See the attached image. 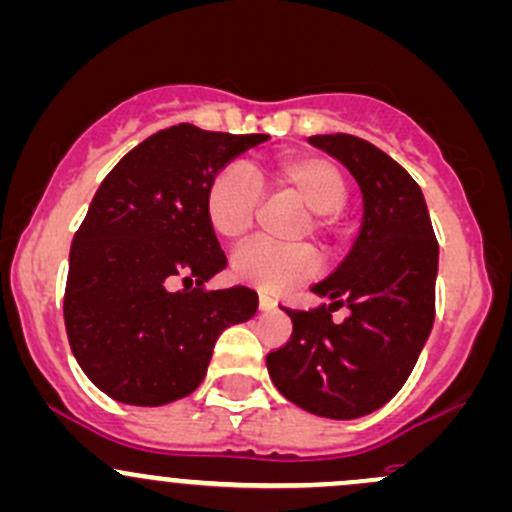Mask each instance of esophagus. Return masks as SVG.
Segmentation results:
<instances>
[{"instance_id": "1", "label": "esophagus", "mask_w": 512, "mask_h": 512, "mask_svg": "<svg viewBox=\"0 0 512 512\" xmlns=\"http://www.w3.org/2000/svg\"><path fill=\"white\" fill-rule=\"evenodd\" d=\"M260 308L262 311H274L277 308V299L272 294H267V291H260Z\"/></svg>"}]
</instances>
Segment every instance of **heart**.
I'll return each mask as SVG.
<instances>
[{
    "label": "heart",
    "instance_id": "heart-1",
    "mask_svg": "<svg viewBox=\"0 0 512 512\" xmlns=\"http://www.w3.org/2000/svg\"><path fill=\"white\" fill-rule=\"evenodd\" d=\"M274 184L286 189L311 209V230L328 226V216L342 211L350 196L345 174L323 157H286L272 170ZM262 189L243 162H233L216 172L206 189V218L213 233L226 240L245 238L260 209ZM318 272V255L308 245H274L255 240L235 250L230 274L238 282L262 291H282L286 286L311 279Z\"/></svg>",
    "mask_w": 512,
    "mask_h": 512
}]
</instances>
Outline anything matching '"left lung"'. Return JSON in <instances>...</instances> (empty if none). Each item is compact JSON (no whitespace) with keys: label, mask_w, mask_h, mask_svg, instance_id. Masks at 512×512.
<instances>
[{"label":"left lung","mask_w":512,"mask_h":512,"mask_svg":"<svg viewBox=\"0 0 512 512\" xmlns=\"http://www.w3.org/2000/svg\"><path fill=\"white\" fill-rule=\"evenodd\" d=\"M308 143L338 157L362 189V228L338 269L313 284L330 299L289 313L294 330L269 352L274 386L303 411L352 420L389 403L411 376L435 320L437 240L415 179L369 140L347 133ZM340 305L351 316L335 324Z\"/></svg>","instance_id":"obj_1"}]
</instances>
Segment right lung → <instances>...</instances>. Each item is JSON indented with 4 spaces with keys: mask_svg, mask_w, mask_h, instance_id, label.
<instances>
[{
    "mask_svg": "<svg viewBox=\"0 0 512 512\" xmlns=\"http://www.w3.org/2000/svg\"><path fill=\"white\" fill-rule=\"evenodd\" d=\"M267 138L179 123L123 155L94 194L70 247L63 311L72 355L114 401L165 406L189 396L218 335L255 316L257 291L204 286L228 265L206 189ZM177 278L185 289L174 292Z\"/></svg>",
    "mask_w": 512,
    "mask_h": 512,
    "instance_id": "obj_1",
    "label": "right lung"
}]
</instances>
